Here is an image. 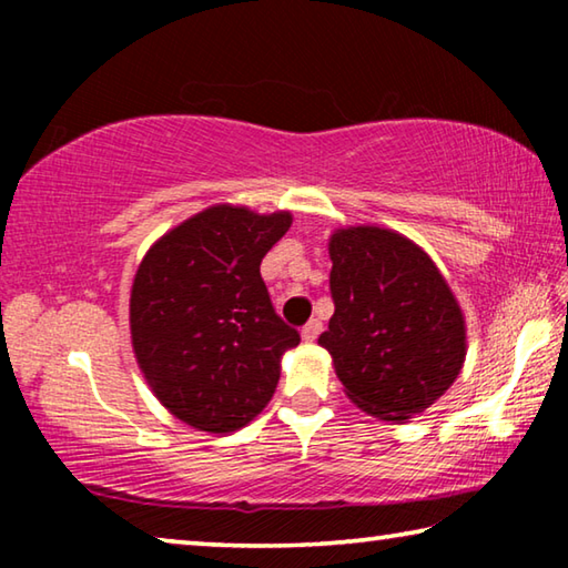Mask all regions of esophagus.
<instances>
[{
    "label": "esophagus",
    "instance_id": "1",
    "mask_svg": "<svg viewBox=\"0 0 568 568\" xmlns=\"http://www.w3.org/2000/svg\"><path fill=\"white\" fill-rule=\"evenodd\" d=\"M321 331H323V323H321L318 318H313V321H307V323L303 325L301 335H303V341H305V343H313V341L318 338V335H321Z\"/></svg>",
    "mask_w": 568,
    "mask_h": 568
}]
</instances>
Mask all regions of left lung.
Here are the masks:
<instances>
[{"label": "left lung", "instance_id": "8db88e82", "mask_svg": "<svg viewBox=\"0 0 568 568\" xmlns=\"http://www.w3.org/2000/svg\"><path fill=\"white\" fill-rule=\"evenodd\" d=\"M335 313L318 343L355 406L383 420L426 410L466 358L464 313L423 250L393 230L331 237Z\"/></svg>", "mask_w": 568, "mask_h": 568}]
</instances>
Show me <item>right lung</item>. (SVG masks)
<instances>
[{
  "label": "right lung",
  "mask_w": 568,
  "mask_h": 568,
  "mask_svg": "<svg viewBox=\"0 0 568 568\" xmlns=\"http://www.w3.org/2000/svg\"><path fill=\"white\" fill-rule=\"evenodd\" d=\"M291 213L215 205L170 230L140 263L132 348L172 416L207 434L243 428L273 398L281 355L301 333L275 313L261 277Z\"/></svg>",
  "instance_id": "add662e5"
}]
</instances>
